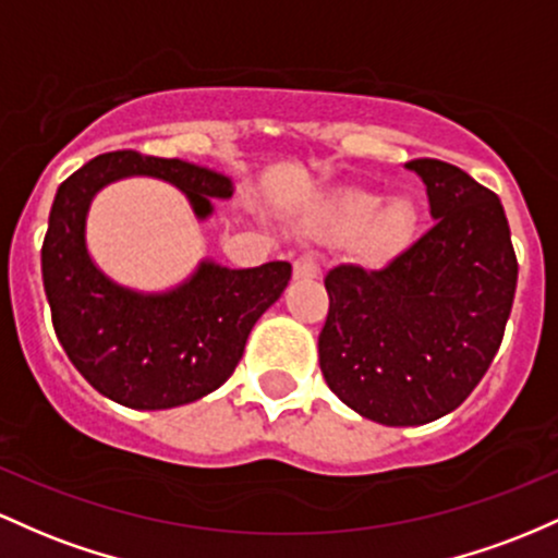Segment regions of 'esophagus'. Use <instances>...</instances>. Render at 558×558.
I'll use <instances>...</instances> for the list:
<instances>
[{"label":"esophagus","mask_w":558,"mask_h":558,"mask_svg":"<svg viewBox=\"0 0 558 558\" xmlns=\"http://www.w3.org/2000/svg\"><path fill=\"white\" fill-rule=\"evenodd\" d=\"M295 271V279H313L318 274V258L313 253H303L292 266Z\"/></svg>","instance_id":"obj_1"}]
</instances>
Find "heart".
<instances>
[{
    "instance_id": "b5f03b06",
    "label": "heart",
    "mask_w": 558,
    "mask_h": 558,
    "mask_svg": "<svg viewBox=\"0 0 558 558\" xmlns=\"http://www.w3.org/2000/svg\"><path fill=\"white\" fill-rule=\"evenodd\" d=\"M381 199L368 192H348L340 197L331 208V227L345 234H359L366 229V250L377 258L392 255L409 242L411 231H414L416 216L405 203L390 205L381 210Z\"/></svg>"
}]
</instances>
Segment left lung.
Instances as JSON below:
<instances>
[{
  "instance_id": "obj_1",
  "label": "left lung",
  "mask_w": 558,
  "mask_h": 558,
  "mask_svg": "<svg viewBox=\"0 0 558 558\" xmlns=\"http://www.w3.org/2000/svg\"><path fill=\"white\" fill-rule=\"evenodd\" d=\"M427 184V234L379 268L335 266L318 363L342 403L387 427L450 414L496 359L517 255L496 192L450 162H405Z\"/></svg>"
}]
</instances>
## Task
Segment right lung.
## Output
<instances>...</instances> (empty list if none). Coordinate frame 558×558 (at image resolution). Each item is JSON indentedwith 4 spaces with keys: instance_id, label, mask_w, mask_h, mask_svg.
<instances>
[{
    "instance_id": "1",
    "label": "right lung",
    "mask_w": 558,
    "mask_h": 558,
    "mask_svg": "<svg viewBox=\"0 0 558 558\" xmlns=\"http://www.w3.org/2000/svg\"><path fill=\"white\" fill-rule=\"evenodd\" d=\"M123 177L171 181L197 218L210 197H231V179L177 158L134 149L97 155L60 184L41 245V277L62 350L97 392L129 409L158 411L208 396L234 374L250 329L292 277L284 260L223 268L203 260L171 292L142 295L110 281L86 250L92 197Z\"/></svg>"
}]
</instances>
